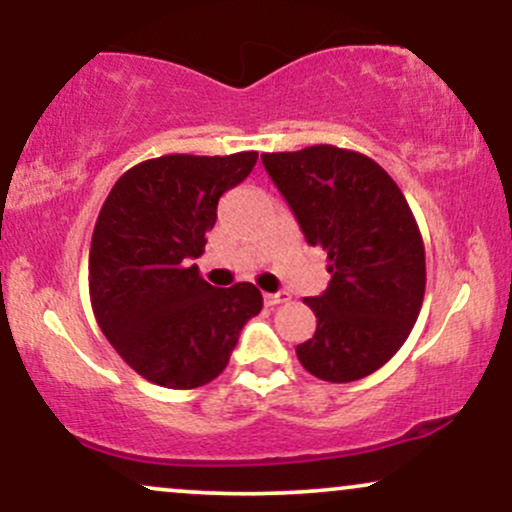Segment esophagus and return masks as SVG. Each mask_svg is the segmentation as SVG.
<instances>
[{
    "label": "esophagus",
    "instance_id": "obj_1",
    "mask_svg": "<svg viewBox=\"0 0 512 512\" xmlns=\"http://www.w3.org/2000/svg\"><path fill=\"white\" fill-rule=\"evenodd\" d=\"M289 301V293L286 291H279V293H264V305H269V308H274V305Z\"/></svg>",
    "mask_w": 512,
    "mask_h": 512
}]
</instances>
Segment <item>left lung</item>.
Instances as JSON below:
<instances>
[{"label": "left lung", "instance_id": "obj_1", "mask_svg": "<svg viewBox=\"0 0 512 512\" xmlns=\"http://www.w3.org/2000/svg\"><path fill=\"white\" fill-rule=\"evenodd\" d=\"M262 163L308 245L330 260V286L305 298L317 327L298 361L327 383L366 378L407 342L424 303V240L407 199L373 158L330 144Z\"/></svg>", "mask_w": 512, "mask_h": 512}]
</instances>
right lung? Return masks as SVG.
Segmentation results:
<instances>
[{
    "instance_id": "obj_1",
    "label": "right lung",
    "mask_w": 512,
    "mask_h": 512,
    "mask_svg": "<svg viewBox=\"0 0 512 512\" xmlns=\"http://www.w3.org/2000/svg\"><path fill=\"white\" fill-rule=\"evenodd\" d=\"M257 151L170 154L129 168L105 199L88 255L93 315L149 383L192 390L226 368L240 330L262 310L248 281L216 289L197 260L221 195L250 175Z\"/></svg>"
}]
</instances>
